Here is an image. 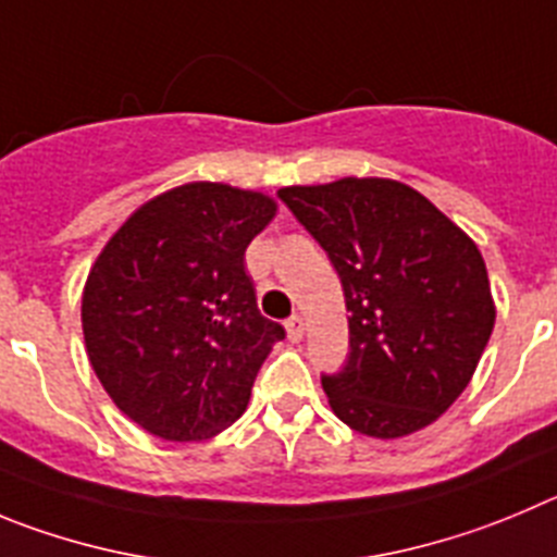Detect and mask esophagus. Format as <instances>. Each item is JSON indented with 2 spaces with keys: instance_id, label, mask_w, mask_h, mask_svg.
<instances>
[{
  "instance_id": "34e87169",
  "label": "esophagus",
  "mask_w": 557,
  "mask_h": 557,
  "mask_svg": "<svg viewBox=\"0 0 557 557\" xmlns=\"http://www.w3.org/2000/svg\"><path fill=\"white\" fill-rule=\"evenodd\" d=\"M285 332H288V337L294 343H299L305 337V319L302 315H290L288 321H285Z\"/></svg>"
}]
</instances>
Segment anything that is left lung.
<instances>
[{
    "label": "left lung",
    "instance_id": "left-lung-1",
    "mask_svg": "<svg viewBox=\"0 0 557 557\" xmlns=\"http://www.w3.org/2000/svg\"><path fill=\"white\" fill-rule=\"evenodd\" d=\"M277 195L330 255L346 296L349 360L321 379L332 412L373 440L434 423L465 393L495 326L481 249L401 181L341 178Z\"/></svg>",
    "mask_w": 557,
    "mask_h": 557
}]
</instances>
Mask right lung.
I'll return each instance as SVG.
<instances>
[{"label":"right lung","instance_id":"add662e5","mask_svg":"<svg viewBox=\"0 0 557 557\" xmlns=\"http://www.w3.org/2000/svg\"><path fill=\"white\" fill-rule=\"evenodd\" d=\"M277 214L263 191L191 181L112 233L82 290V332L114 407L170 443L211 440L244 414L285 330L263 319L244 252Z\"/></svg>","mask_w":557,"mask_h":557}]
</instances>
